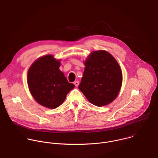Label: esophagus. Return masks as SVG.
I'll use <instances>...</instances> for the list:
<instances>
[{"label":"esophagus","mask_w":158,"mask_h":158,"mask_svg":"<svg viewBox=\"0 0 158 158\" xmlns=\"http://www.w3.org/2000/svg\"><path fill=\"white\" fill-rule=\"evenodd\" d=\"M74 84H75V86H78V85H79V81H75L74 82Z\"/></svg>","instance_id":"obj_1"}]
</instances>
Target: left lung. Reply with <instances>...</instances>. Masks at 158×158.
Instances as JSON below:
<instances>
[{
	"label": "left lung",
	"mask_w": 158,
	"mask_h": 158,
	"mask_svg": "<svg viewBox=\"0 0 158 158\" xmlns=\"http://www.w3.org/2000/svg\"><path fill=\"white\" fill-rule=\"evenodd\" d=\"M80 90L94 105L112 102L121 89L122 72L115 58L105 50L93 52L85 62Z\"/></svg>",
	"instance_id": "1"
}]
</instances>
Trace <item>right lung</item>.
Segmentation results:
<instances>
[{
    "label": "right lung",
    "mask_w": 158,
    "mask_h": 158,
    "mask_svg": "<svg viewBox=\"0 0 158 158\" xmlns=\"http://www.w3.org/2000/svg\"><path fill=\"white\" fill-rule=\"evenodd\" d=\"M60 62L52 55L44 56L31 65L27 75L31 95L39 104L51 109L64 102L68 93L75 86L59 70Z\"/></svg>",
    "instance_id": "add662e5"
}]
</instances>
